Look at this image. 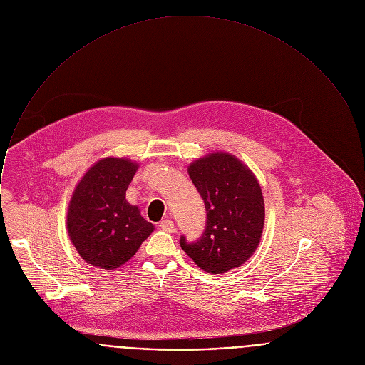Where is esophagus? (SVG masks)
Wrapping results in <instances>:
<instances>
[{
  "instance_id": "obj_1",
  "label": "esophagus",
  "mask_w": 365,
  "mask_h": 365,
  "mask_svg": "<svg viewBox=\"0 0 365 365\" xmlns=\"http://www.w3.org/2000/svg\"><path fill=\"white\" fill-rule=\"evenodd\" d=\"M158 227H160L163 231H165V232H174V231H175L174 222H173L171 220H163Z\"/></svg>"
}]
</instances>
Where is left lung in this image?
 I'll return each instance as SVG.
<instances>
[{"label": "left lung", "instance_id": "left-lung-1", "mask_svg": "<svg viewBox=\"0 0 365 365\" xmlns=\"http://www.w3.org/2000/svg\"><path fill=\"white\" fill-rule=\"evenodd\" d=\"M188 174L204 200L207 224L195 242L181 237L182 250L208 273L242 266L263 232L264 201L256 177L241 160L224 151L195 160Z\"/></svg>", "mask_w": 365, "mask_h": 365}]
</instances>
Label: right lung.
I'll return each instance as SVG.
<instances>
[{"label": "right lung", "mask_w": 365, "mask_h": 365, "mask_svg": "<svg viewBox=\"0 0 365 365\" xmlns=\"http://www.w3.org/2000/svg\"><path fill=\"white\" fill-rule=\"evenodd\" d=\"M138 164L106 157L95 163L78 182L68 208L66 228L82 259L96 267L115 270L130 260L154 225L125 200Z\"/></svg>", "instance_id": "add662e5"}]
</instances>
